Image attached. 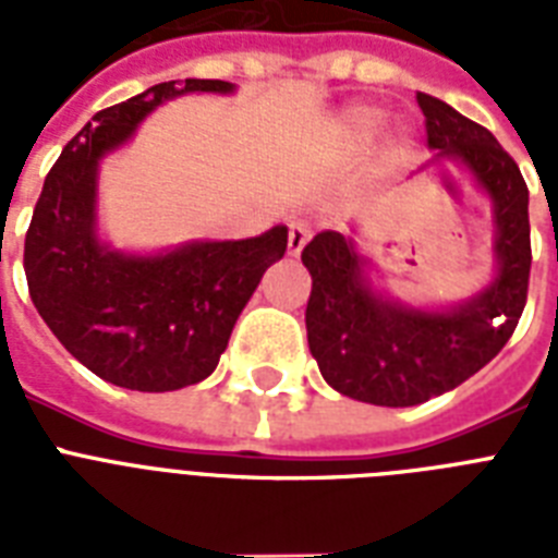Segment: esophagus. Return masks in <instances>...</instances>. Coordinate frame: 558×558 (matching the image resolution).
<instances>
[{"label":"esophagus","instance_id":"1","mask_svg":"<svg viewBox=\"0 0 558 558\" xmlns=\"http://www.w3.org/2000/svg\"><path fill=\"white\" fill-rule=\"evenodd\" d=\"M310 236H313V228H310L306 219H289V254H292V257H298V254L304 252V245L310 243Z\"/></svg>","mask_w":558,"mask_h":558}]
</instances>
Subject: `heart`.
I'll return each mask as SVG.
<instances>
[{
	"mask_svg": "<svg viewBox=\"0 0 558 558\" xmlns=\"http://www.w3.org/2000/svg\"><path fill=\"white\" fill-rule=\"evenodd\" d=\"M385 124H388V112H385V109L373 107V104H356V107L344 109L339 126L350 144L365 147V144H371L373 138L381 133V126ZM408 147H411V142H408L405 135H397V138L390 142V153H393V156H405Z\"/></svg>",
	"mask_w": 558,
	"mask_h": 558,
	"instance_id": "obj_1",
	"label": "heart"
}]
</instances>
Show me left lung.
<instances>
[{
	"label": "left lung",
	"instance_id": "1",
	"mask_svg": "<svg viewBox=\"0 0 558 558\" xmlns=\"http://www.w3.org/2000/svg\"><path fill=\"white\" fill-rule=\"evenodd\" d=\"M432 165H454L493 202L495 275L454 306H414L373 287L371 260L339 231L315 234L301 260L313 275L310 353L330 388L359 402L408 408L454 390L510 341L527 304L530 193L519 165L486 126L449 104L416 95Z\"/></svg>",
	"mask_w": 558,
	"mask_h": 558
}]
</instances>
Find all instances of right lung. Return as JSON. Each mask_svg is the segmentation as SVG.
Instances as JSON below:
<instances>
[{"mask_svg": "<svg viewBox=\"0 0 558 558\" xmlns=\"http://www.w3.org/2000/svg\"><path fill=\"white\" fill-rule=\"evenodd\" d=\"M231 95L226 81H168L95 112L46 177L25 234L31 301L60 344L118 388L165 393L208 379L263 271L287 252V226L248 240H193L121 252L98 236V165L165 100Z\"/></svg>", "mask_w": 558, "mask_h": 558, "instance_id": "right-lung-1", "label": "right lung"}]
</instances>
